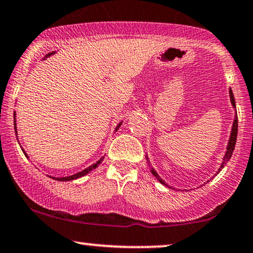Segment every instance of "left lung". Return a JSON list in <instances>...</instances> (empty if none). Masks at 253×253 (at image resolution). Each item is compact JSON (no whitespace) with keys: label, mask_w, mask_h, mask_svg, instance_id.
Listing matches in <instances>:
<instances>
[{"label":"left lung","mask_w":253,"mask_h":253,"mask_svg":"<svg viewBox=\"0 0 253 253\" xmlns=\"http://www.w3.org/2000/svg\"><path fill=\"white\" fill-rule=\"evenodd\" d=\"M230 99H231V103H232L233 107H236V102H234V96H233L232 90H231V88H230ZM236 114H237V112H236ZM237 133H238V117H237V115H236V117H234L233 125H232V129H231V135H230L229 144H227L226 153H225L224 159H223V163H221L220 167H219L218 172H219V171H221V169H223V167H224L225 165H226L227 161H229V160L231 159V157H232V153H233V150H234V146H236ZM146 160H147V159H146ZM147 163H148V160H147ZM148 165H150V163H148ZM150 166H151V165H150ZM151 172H152V174H153L154 176H156V178L158 179V180H159V181L161 182V184H163V185H166V186H169V185L165 184V181H164L163 179L160 178L159 174H158V173H157L156 171H154V169H153V167H152V166H151Z\"/></svg>","instance_id":"left-lung-1"}]
</instances>
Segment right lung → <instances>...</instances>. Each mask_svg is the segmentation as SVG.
Masks as SVG:
<instances>
[{
    "instance_id": "right-lung-1",
    "label": "right lung",
    "mask_w": 253,
    "mask_h": 253,
    "mask_svg": "<svg viewBox=\"0 0 253 253\" xmlns=\"http://www.w3.org/2000/svg\"><path fill=\"white\" fill-rule=\"evenodd\" d=\"M53 54H54V51H53V53L48 54L47 56L53 55ZM47 56H45V57H47ZM14 118H15V113H14ZM14 126H15V133H17V132H16V121H15V119H14ZM120 126H121V123L118 125V127H117V128H115V130H118V128H119V127H120ZM21 150H22V147H21ZM22 151H23V150H22ZM23 153H24V156L28 157V156H27V153H26V152H24V151H23ZM102 160H103V157H102L101 159H100V160H97L95 164H93V165H90L89 167H87V169H84V171H81V172L77 173V174H73V175H69V176H65V178H55V176H54L53 179H55V180H59V181H69V180H74V179H78V178H80V176L86 175L87 173H89L90 171H93L94 169H96V167L99 166L100 164H101V161H102ZM50 178H51V176H50Z\"/></svg>"
}]
</instances>
